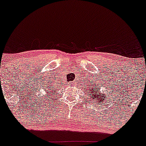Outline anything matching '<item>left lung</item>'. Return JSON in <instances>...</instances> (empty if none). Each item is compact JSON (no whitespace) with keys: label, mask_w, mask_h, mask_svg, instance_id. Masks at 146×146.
<instances>
[{"label":"left lung","mask_w":146,"mask_h":146,"mask_svg":"<svg viewBox=\"0 0 146 146\" xmlns=\"http://www.w3.org/2000/svg\"><path fill=\"white\" fill-rule=\"evenodd\" d=\"M89 88H90V90H88V92H90V94H88V96H90V98H92V99H94L93 100L94 101L96 100L97 102L98 100V99H100V97H101V100H99L102 101V95H100V93H99L100 89L98 88H96V85H95L94 88H92V85H90V87H89ZM89 91H90V92H89Z\"/></svg>","instance_id":"8db88e82"}]
</instances>
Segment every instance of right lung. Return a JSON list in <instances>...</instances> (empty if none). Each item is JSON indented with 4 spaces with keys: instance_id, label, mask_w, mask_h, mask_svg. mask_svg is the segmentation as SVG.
I'll return each mask as SVG.
<instances>
[{
    "instance_id": "obj_1",
    "label": "right lung",
    "mask_w": 146,
    "mask_h": 146,
    "mask_svg": "<svg viewBox=\"0 0 146 146\" xmlns=\"http://www.w3.org/2000/svg\"><path fill=\"white\" fill-rule=\"evenodd\" d=\"M51 90H52V88H51V89L50 88V90H47V94H50V95H51ZM49 97H51V95H49ZM49 97H48V98H49Z\"/></svg>"
}]
</instances>
